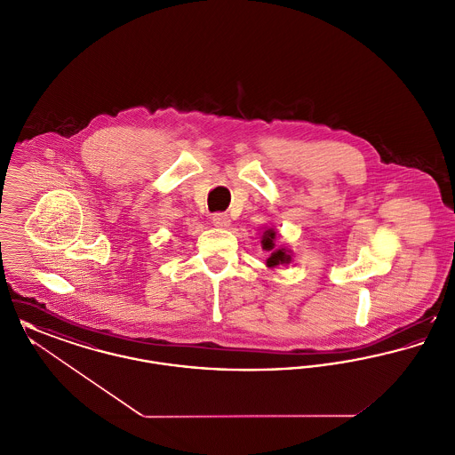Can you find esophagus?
<instances>
[{"label":"esophagus","mask_w":455,"mask_h":455,"mask_svg":"<svg viewBox=\"0 0 455 455\" xmlns=\"http://www.w3.org/2000/svg\"><path fill=\"white\" fill-rule=\"evenodd\" d=\"M212 220H213V225L218 228H228L230 227V218L225 213H217V215H213Z\"/></svg>","instance_id":"1"}]
</instances>
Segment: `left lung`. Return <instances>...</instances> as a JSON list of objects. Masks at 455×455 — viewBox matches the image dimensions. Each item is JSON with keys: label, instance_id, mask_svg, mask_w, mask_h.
<instances>
[{"label": "left lung", "instance_id": "obj_1", "mask_svg": "<svg viewBox=\"0 0 455 455\" xmlns=\"http://www.w3.org/2000/svg\"><path fill=\"white\" fill-rule=\"evenodd\" d=\"M278 237H280V235H278V232H276L273 227L262 230L260 245H262V251L269 252V258L266 259V266H267V267L286 266V264L291 262V258H293V252L288 249V245L276 243Z\"/></svg>", "mask_w": 455, "mask_h": 455}]
</instances>
